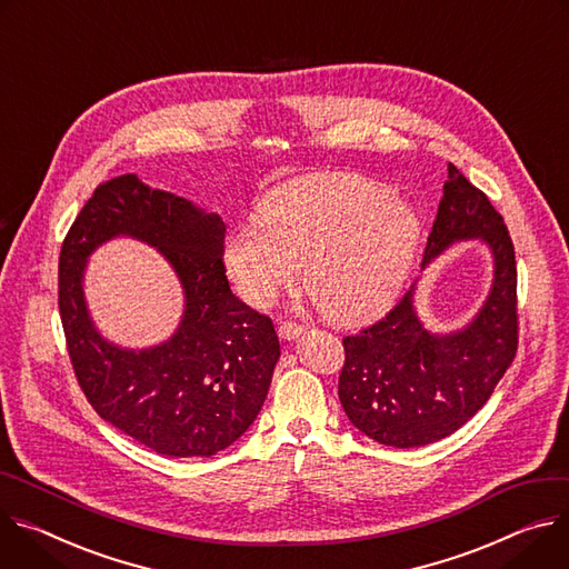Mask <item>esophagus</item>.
Instances as JSON below:
<instances>
[{"mask_svg":"<svg viewBox=\"0 0 569 569\" xmlns=\"http://www.w3.org/2000/svg\"><path fill=\"white\" fill-rule=\"evenodd\" d=\"M278 332H280V337H282L284 341H293V339H298V337L305 332V328H302V326H298V323L287 321V323H280Z\"/></svg>","mask_w":569,"mask_h":569,"instance_id":"1","label":"esophagus"}]
</instances>
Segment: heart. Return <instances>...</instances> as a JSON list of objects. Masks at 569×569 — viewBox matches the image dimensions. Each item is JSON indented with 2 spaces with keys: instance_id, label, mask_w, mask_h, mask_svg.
I'll list each match as a JSON object with an SVG mask.
<instances>
[{
  "instance_id": "heart-1",
  "label": "heart",
  "mask_w": 569,
  "mask_h": 569,
  "mask_svg": "<svg viewBox=\"0 0 569 569\" xmlns=\"http://www.w3.org/2000/svg\"><path fill=\"white\" fill-rule=\"evenodd\" d=\"M258 219L239 223L223 241V267L239 296L269 307L305 264L309 296L343 323L368 319L396 298L422 234L411 203L348 173L276 189Z\"/></svg>"
}]
</instances>
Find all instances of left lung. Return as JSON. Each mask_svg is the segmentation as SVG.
<instances>
[{"instance_id": "1", "label": "left lung", "mask_w": 569, "mask_h": 569, "mask_svg": "<svg viewBox=\"0 0 569 569\" xmlns=\"http://www.w3.org/2000/svg\"><path fill=\"white\" fill-rule=\"evenodd\" d=\"M479 239L492 284L477 317L438 335L416 309V284L375 326L346 337L339 400L350 422L391 448H420L455 433L492 396L518 350V269L507 223L455 164L448 167L422 269L457 241Z\"/></svg>"}]
</instances>
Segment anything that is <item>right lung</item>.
Masks as SVG:
<instances>
[{
	"label": "right lung",
	"instance_id": "obj_1",
	"mask_svg": "<svg viewBox=\"0 0 569 569\" xmlns=\"http://www.w3.org/2000/svg\"><path fill=\"white\" fill-rule=\"evenodd\" d=\"M114 236L158 247L186 293L177 332L144 351L103 340L87 311V258ZM223 237L219 214L126 173L94 189L60 248L58 307L79 385L106 422L164 457L232 446L258 418L280 359L273 321L228 284Z\"/></svg>",
	"mask_w": 569,
	"mask_h": 569
}]
</instances>
